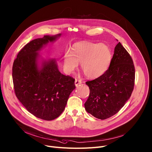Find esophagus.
Returning <instances> with one entry per match:
<instances>
[{
	"mask_svg": "<svg viewBox=\"0 0 152 152\" xmlns=\"http://www.w3.org/2000/svg\"><path fill=\"white\" fill-rule=\"evenodd\" d=\"M82 83V81L80 80H78V79H75V86L77 87L78 85H79V84H80Z\"/></svg>",
	"mask_w": 152,
	"mask_h": 152,
	"instance_id": "esophagus-1",
	"label": "esophagus"
}]
</instances>
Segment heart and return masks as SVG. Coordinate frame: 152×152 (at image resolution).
<instances>
[{
    "label": "heart",
    "instance_id": "b5f03b06",
    "mask_svg": "<svg viewBox=\"0 0 152 152\" xmlns=\"http://www.w3.org/2000/svg\"><path fill=\"white\" fill-rule=\"evenodd\" d=\"M112 54L109 47L104 43L90 42L74 45L72 52L67 51L63 57V66L67 73H72L80 63L84 75L95 79L102 76L107 69Z\"/></svg>",
    "mask_w": 152,
    "mask_h": 152
}]
</instances>
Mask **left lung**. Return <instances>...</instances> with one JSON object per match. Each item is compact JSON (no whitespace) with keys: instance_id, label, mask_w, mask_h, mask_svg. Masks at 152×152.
Listing matches in <instances>:
<instances>
[{"instance_id":"1","label":"left lung","mask_w":152,"mask_h":152,"mask_svg":"<svg viewBox=\"0 0 152 152\" xmlns=\"http://www.w3.org/2000/svg\"><path fill=\"white\" fill-rule=\"evenodd\" d=\"M135 69L131 57L120 42L106 72L87 81L89 96L84 104L87 112L104 120L117 114L129 99L134 88Z\"/></svg>"}]
</instances>
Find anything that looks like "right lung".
<instances>
[{"label":"right lung","instance_id":"obj_1","mask_svg":"<svg viewBox=\"0 0 152 152\" xmlns=\"http://www.w3.org/2000/svg\"><path fill=\"white\" fill-rule=\"evenodd\" d=\"M60 36L45 35L32 40L19 52L12 68L16 97L30 113L45 120L62 113L76 87L73 77L59 72L55 59H43L39 64V50Z\"/></svg>","mask_w":152,"mask_h":152}]
</instances>
